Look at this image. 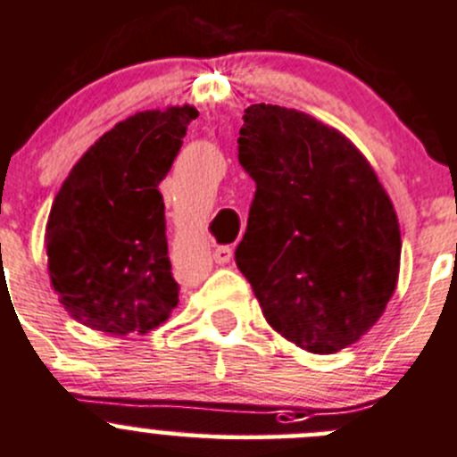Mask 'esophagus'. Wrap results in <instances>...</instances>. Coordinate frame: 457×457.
Wrapping results in <instances>:
<instances>
[{"label":"esophagus","mask_w":457,"mask_h":457,"mask_svg":"<svg viewBox=\"0 0 457 457\" xmlns=\"http://www.w3.org/2000/svg\"><path fill=\"white\" fill-rule=\"evenodd\" d=\"M213 260L220 263V266H227V263L233 260V248L230 246H218L213 253Z\"/></svg>","instance_id":"obj_1"}]
</instances>
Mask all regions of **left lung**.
Returning a JSON list of instances; mask_svg holds the SVG:
<instances>
[{"label": "left lung", "instance_id": "obj_1", "mask_svg": "<svg viewBox=\"0 0 457 457\" xmlns=\"http://www.w3.org/2000/svg\"><path fill=\"white\" fill-rule=\"evenodd\" d=\"M237 158L255 180L235 263L272 330L312 354L359 341L392 299L401 228L363 154L279 105L244 110Z\"/></svg>", "mask_w": 457, "mask_h": 457}]
</instances>
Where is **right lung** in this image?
<instances>
[{
    "instance_id": "1",
    "label": "right lung",
    "mask_w": 457,
    "mask_h": 457,
    "mask_svg": "<svg viewBox=\"0 0 457 457\" xmlns=\"http://www.w3.org/2000/svg\"><path fill=\"white\" fill-rule=\"evenodd\" d=\"M194 119L191 105L138 112L103 134L61 185L46 227L48 272L83 326L145 334L178 305L158 185Z\"/></svg>"
}]
</instances>
